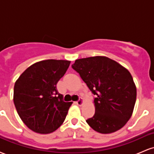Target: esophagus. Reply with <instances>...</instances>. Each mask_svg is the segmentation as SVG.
Instances as JSON below:
<instances>
[{"mask_svg":"<svg viewBox=\"0 0 154 154\" xmlns=\"http://www.w3.org/2000/svg\"><path fill=\"white\" fill-rule=\"evenodd\" d=\"M83 103H84V100H83V99H82V98H79V99L77 100V102H76L77 105H78V106H82V104H83Z\"/></svg>","mask_w":154,"mask_h":154,"instance_id":"34e87169","label":"esophagus"}]
</instances>
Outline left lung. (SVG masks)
<instances>
[{
	"label": "left lung",
	"instance_id": "obj_1",
	"mask_svg": "<svg viewBox=\"0 0 154 154\" xmlns=\"http://www.w3.org/2000/svg\"><path fill=\"white\" fill-rule=\"evenodd\" d=\"M72 67L93 94L95 114L86 120L95 131L109 134L122 128L130 119L137 91L125 67L106 56L77 59Z\"/></svg>",
	"mask_w": 154,
	"mask_h": 154
}]
</instances>
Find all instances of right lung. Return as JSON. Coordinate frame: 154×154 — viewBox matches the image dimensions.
Wrapping results in <instances>:
<instances>
[{
    "label": "right lung",
    "mask_w": 154,
    "mask_h": 154,
    "mask_svg": "<svg viewBox=\"0 0 154 154\" xmlns=\"http://www.w3.org/2000/svg\"><path fill=\"white\" fill-rule=\"evenodd\" d=\"M71 61L48 59L33 63L16 81L14 103L19 117L33 132L49 134L62 125L72 102H64L56 84Z\"/></svg>",
    "instance_id": "obj_1"
}]
</instances>
